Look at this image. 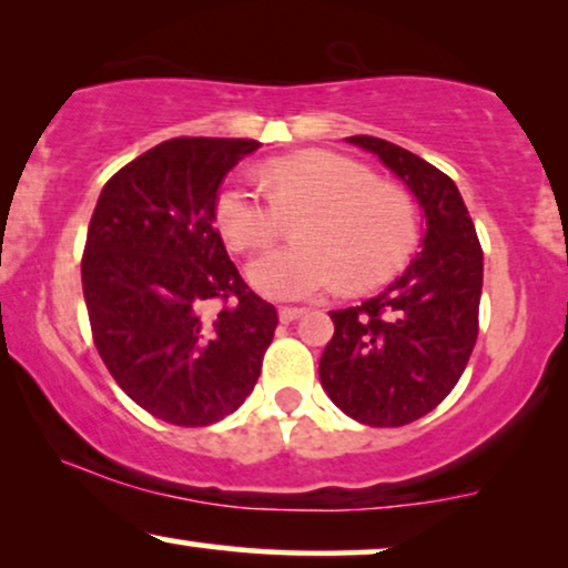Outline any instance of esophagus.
<instances>
[{
  "label": "esophagus",
  "mask_w": 568,
  "mask_h": 568,
  "mask_svg": "<svg viewBox=\"0 0 568 568\" xmlns=\"http://www.w3.org/2000/svg\"><path fill=\"white\" fill-rule=\"evenodd\" d=\"M304 314H306L304 306H283V308H280V322H285V324L296 322Z\"/></svg>",
  "instance_id": "1"
}]
</instances>
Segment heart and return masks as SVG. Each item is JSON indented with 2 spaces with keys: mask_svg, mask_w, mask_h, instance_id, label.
Returning <instances> with one entry per match:
<instances>
[{
  "mask_svg": "<svg viewBox=\"0 0 568 568\" xmlns=\"http://www.w3.org/2000/svg\"><path fill=\"white\" fill-rule=\"evenodd\" d=\"M270 194L231 179L215 200L225 244L248 252L270 244L283 217L301 215V244L272 248L248 264V280L270 298H312L339 280L372 288L395 275L418 241V213L403 189L382 184L351 158L312 150L267 165Z\"/></svg>",
  "mask_w": 568,
  "mask_h": 568,
  "instance_id": "1",
  "label": "heart"
}]
</instances>
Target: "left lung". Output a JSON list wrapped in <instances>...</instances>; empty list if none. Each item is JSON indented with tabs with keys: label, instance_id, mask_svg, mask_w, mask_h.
<instances>
[{
	"label": "left lung",
	"instance_id": "8db88e82",
	"mask_svg": "<svg viewBox=\"0 0 568 568\" xmlns=\"http://www.w3.org/2000/svg\"><path fill=\"white\" fill-rule=\"evenodd\" d=\"M347 142L405 181L426 215V236L403 275L361 306L329 312L335 335L320 379L353 420L397 428L434 410L455 389L478 339L483 248L463 194L447 173L387 140Z\"/></svg>",
	"mask_w": 568,
	"mask_h": 568
}]
</instances>
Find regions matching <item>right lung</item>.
Here are the masks:
<instances>
[{
  "label": "right lung",
  "mask_w": 568,
  "mask_h": 568,
  "mask_svg": "<svg viewBox=\"0 0 568 568\" xmlns=\"http://www.w3.org/2000/svg\"><path fill=\"white\" fill-rule=\"evenodd\" d=\"M256 140L176 138L105 181L88 225L82 293L121 389L173 426H210L252 395L275 306L239 275L215 229L225 173Z\"/></svg>",
  "instance_id": "right-lung-1"
}]
</instances>
